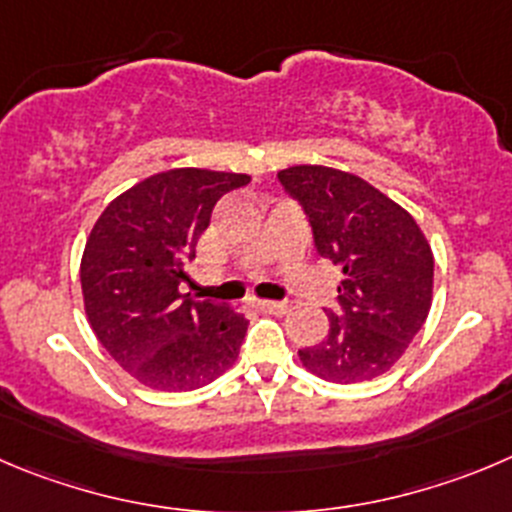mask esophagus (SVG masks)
Returning <instances> with one entry per match:
<instances>
[{
	"label": "esophagus",
	"instance_id": "34e87169",
	"mask_svg": "<svg viewBox=\"0 0 512 512\" xmlns=\"http://www.w3.org/2000/svg\"><path fill=\"white\" fill-rule=\"evenodd\" d=\"M261 311H269V314H286L289 311V301H259Z\"/></svg>",
	"mask_w": 512,
	"mask_h": 512
}]
</instances>
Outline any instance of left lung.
<instances>
[{
	"mask_svg": "<svg viewBox=\"0 0 512 512\" xmlns=\"http://www.w3.org/2000/svg\"><path fill=\"white\" fill-rule=\"evenodd\" d=\"M281 186L301 203L314 246L342 269L329 334L299 349L311 374L367 382L397 364L432 306L435 259L405 208L364 178L326 165H291Z\"/></svg>",
	"mask_w": 512,
	"mask_h": 512,
	"instance_id": "obj_1",
	"label": "left lung"
}]
</instances>
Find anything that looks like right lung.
Returning <instances> with one entry per match:
<instances>
[{
	"label": "right lung",
	"mask_w": 512,
	"mask_h": 512,
	"mask_svg": "<svg viewBox=\"0 0 512 512\" xmlns=\"http://www.w3.org/2000/svg\"><path fill=\"white\" fill-rule=\"evenodd\" d=\"M243 173L175 168L120 193L92 226L80 264L82 299L107 354L140 384L191 392L233 367L246 316L180 294L218 198Z\"/></svg>",
	"instance_id": "obj_1"
}]
</instances>
